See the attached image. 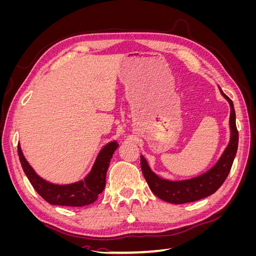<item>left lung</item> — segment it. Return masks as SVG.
<instances>
[{
	"instance_id": "8db88e82",
	"label": "left lung",
	"mask_w": 256,
	"mask_h": 256,
	"mask_svg": "<svg viewBox=\"0 0 256 256\" xmlns=\"http://www.w3.org/2000/svg\"><path fill=\"white\" fill-rule=\"evenodd\" d=\"M221 95L228 100L230 106V141L226 150L214 166L205 173L182 180H170L158 176L152 171L148 162L141 154V168L148 187L154 196L172 204L194 202L212 194L226 180L235 159L238 147V131L236 128V115L233 102L219 88Z\"/></svg>"
}]
</instances>
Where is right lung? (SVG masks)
<instances>
[{
	"label": "right lung",
	"instance_id": "1",
	"mask_svg": "<svg viewBox=\"0 0 256 256\" xmlns=\"http://www.w3.org/2000/svg\"><path fill=\"white\" fill-rule=\"evenodd\" d=\"M118 147L116 141L106 143L98 152L90 171L83 180L70 184H53L44 180L30 166L18 144V154L23 171L30 182L44 200L51 205L80 207L94 203L106 187V176L114 152Z\"/></svg>",
	"mask_w": 256,
	"mask_h": 256
}]
</instances>
